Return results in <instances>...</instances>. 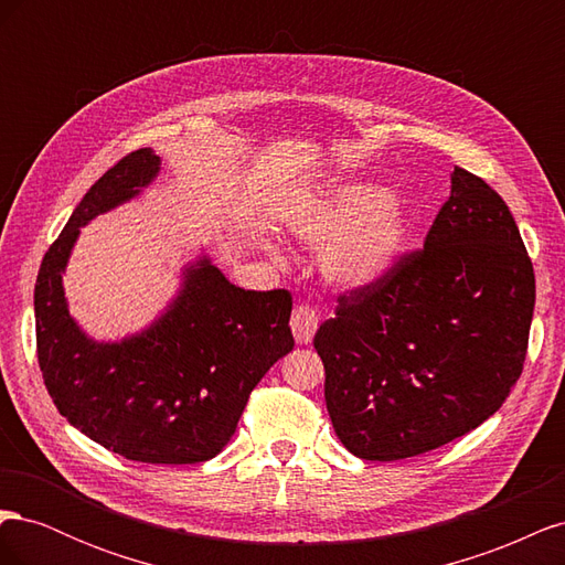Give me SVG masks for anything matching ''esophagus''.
Masks as SVG:
<instances>
[{
	"label": "esophagus",
	"instance_id": "esophagus-1",
	"mask_svg": "<svg viewBox=\"0 0 565 565\" xmlns=\"http://www.w3.org/2000/svg\"><path fill=\"white\" fill-rule=\"evenodd\" d=\"M318 322H320V318L311 309V306H306V303L295 306L292 318H289V328H292L297 344H309V341L316 334V330H318Z\"/></svg>",
	"mask_w": 565,
	"mask_h": 565
}]
</instances>
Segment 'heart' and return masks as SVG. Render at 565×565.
Wrapping results in <instances>:
<instances>
[{
  "label": "heart",
  "instance_id": "obj_1",
  "mask_svg": "<svg viewBox=\"0 0 565 565\" xmlns=\"http://www.w3.org/2000/svg\"><path fill=\"white\" fill-rule=\"evenodd\" d=\"M289 226L303 243L322 247V270L339 287H367L396 264L407 241V216L398 200L370 185H344Z\"/></svg>",
  "mask_w": 565,
  "mask_h": 565
}]
</instances>
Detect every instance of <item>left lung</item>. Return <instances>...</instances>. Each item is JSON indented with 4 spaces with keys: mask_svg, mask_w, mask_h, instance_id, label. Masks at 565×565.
Wrapping results in <instances>:
<instances>
[{
    "mask_svg": "<svg viewBox=\"0 0 565 565\" xmlns=\"http://www.w3.org/2000/svg\"><path fill=\"white\" fill-rule=\"evenodd\" d=\"M535 273L514 216L455 167L424 247L339 297L313 347L334 434L361 459L436 450L498 413L523 372Z\"/></svg>",
    "mask_w": 565,
    "mask_h": 565,
    "instance_id": "1",
    "label": "left lung"
}]
</instances>
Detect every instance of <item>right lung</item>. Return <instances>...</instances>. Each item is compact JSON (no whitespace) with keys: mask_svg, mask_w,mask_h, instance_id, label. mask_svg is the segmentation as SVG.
Masks as SVG:
<instances>
[{"mask_svg":"<svg viewBox=\"0 0 565 565\" xmlns=\"http://www.w3.org/2000/svg\"><path fill=\"white\" fill-rule=\"evenodd\" d=\"M158 172L150 148L129 152L89 188L44 254L38 361L58 413L98 446L146 465H198L224 450L252 388L292 351V295L235 287L202 256L143 332L122 341L84 334L63 292L79 226L139 195Z\"/></svg>","mask_w":565,"mask_h":565,"instance_id":"add662e5","label":"right lung"}]
</instances>
